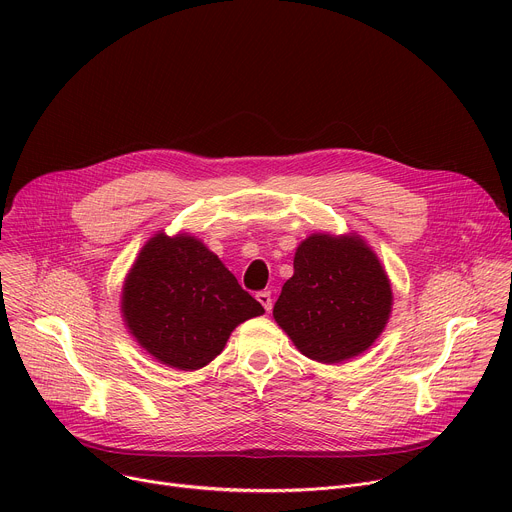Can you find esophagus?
<instances>
[{
	"label": "esophagus",
	"instance_id": "obj_1",
	"mask_svg": "<svg viewBox=\"0 0 512 512\" xmlns=\"http://www.w3.org/2000/svg\"><path fill=\"white\" fill-rule=\"evenodd\" d=\"M257 298V302L265 308V312H271V294H269V291H259V294L255 296Z\"/></svg>",
	"mask_w": 512,
	"mask_h": 512
}]
</instances>
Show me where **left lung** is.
I'll use <instances>...</instances> for the list:
<instances>
[{
  "mask_svg": "<svg viewBox=\"0 0 512 512\" xmlns=\"http://www.w3.org/2000/svg\"><path fill=\"white\" fill-rule=\"evenodd\" d=\"M391 310L389 275L367 241L314 233L296 249L273 318L304 356L336 364L369 350Z\"/></svg>",
  "mask_w": 512,
  "mask_h": 512,
  "instance_id": "obj_1",
  "label": "left lung"
}]
</instances>
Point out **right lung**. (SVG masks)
Instances as JSON below:
<instances>
[{"label": "right lung", "mask_w": 512, "mask_h": 512, "mask_svg": "<svg viewBox=\"0 0 512 512\" xmlns=\"http://www.w3.org/2000/svg\"><path fill=\"white\" fill-rule=\"evenodd\" d=\"M263 306L200 239L156 233L141 247L121 291V316L135 342L176 371H198L231 332Z\"/></svg>", "instance_id": "add662e5"}]
</instances>
